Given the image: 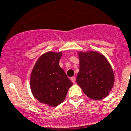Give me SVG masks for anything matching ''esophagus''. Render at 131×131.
<instances>
[{
    "instance_id": "34e87169",
    "label": "esophagus",
    "mask_w": 131,
    "mask_h": 131,
    "mask_svg": "<svg viewBox=\"0 0 131 131\" xmlns=\"http://www.w3.org/2000/svg\"><path fill=\"white\" fill-rule=\"evenodd\" d=\"M71 82H72L73 84L75 83V82H76V78H75V77H71Z\"/></svg>"
}]
</instances>
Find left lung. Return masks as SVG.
Returning a JSON list of instances; mask_svg holds the SVG:
<instances>
[{
  "mask_svg": "<svg viewBox=\"0 0 131 131\" xmlns=\"http://www.w3.org/2000/svg\"><path fill=\"white\" fill-rule=\"evenodd\" d=\"M80 71L76 82L86 95L94 100L104 98L114 84V73L103 55L96 51L78 53Z\"/></svg>",
  "mask_w": 131,
  "mask_h": 131,
  "instance_id": "8db88e82",
  "label": "left lung"
}]
</instances>
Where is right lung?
I'll return each mask as SVG.
<instances>
[{
  "label": "right lung",
  "instance_id": "obj_1",
  "mask_svg": "<svg viewBox=\"0 0 131 131\" xmlns=\"http://www.w3.org/2000/svg\"><path fill=\"white\" fill-rule=\"evenodd\" d=\"M62 53L49 51L40 57L30 77L32 94L40 103L56 106L64 100L73 85L59 65Z\"/></svg>",
  "mask_w": 131,
  "mask_h": 131
}]
</instances>
